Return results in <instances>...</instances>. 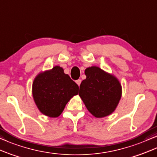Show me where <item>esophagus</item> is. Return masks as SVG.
Listing matches in <instances>:
<instances>
[{"instance_id": "34e87169", "label": "esophagus", "mask_w": 157, "mask_h": 157, "mask_svg": "<svg viewBox=\"0 0 157 157\" xmlns=\"http://www.w3.org/2000/svg\"><path fill=\"white\" fill-rule=\"evenodd\" d=\"M76 83H77V85H78V86H80V83H81V80H80V79H79V80H76Z\"/></svg>"}]
</instances>
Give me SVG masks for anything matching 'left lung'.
<instances>
[{"label": "left lung", "instance_id": "obj_1", "mask_svg": "<svg viewBox=\"0 0 157 157\" xmlns=\"http://www.w3.org/2000/svg\"><path fill=\"white\" fill-rule=\"evenodd\" d=\"M85 73L87 77L81 82L79 95L87 109L96 118L111 114L122 94L119 81L98 67L87 68Z\"/></svg>", "mask_w": 157, "mask_h": 157}]
</instances>
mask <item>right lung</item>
Listing matches in <instances>:
<instances>
[{"label": "right lung", "instance_id": "add662e5", "mask_svg": "<svg viewBox=\"0 0 157 157\" xmlns=\"http://www.w3.org/2000/svg\"><path fill=\"white\" fill-rule=\"evenodd\" d=\"M79 87L59 66L40 73L33 82L35 103L46 116L56 118L62 113L71 98L78 94Z\"/></svg>", "mask_w": 157, "mask_h": 157}]
</instances>
